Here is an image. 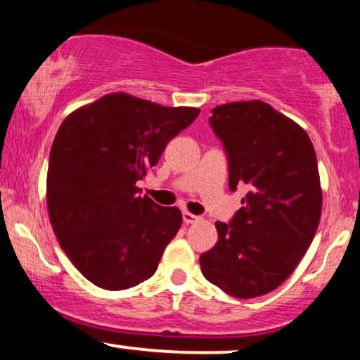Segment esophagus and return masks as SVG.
I'll return each instance as SVG.
<instances>
[{
	"mask_svg": "<svg viewBox=\"0 0 360 360\" xmlns=\"http://www.w3.org/2000/svg\"><path fill=\"white\" fill-rule=\"evenodd\" d=\"M198 220H200V217H198V214L183 212V221L186 223V225H189V223H196Z\"/></svg>",
	"mask_w": 360,
	"mask_h": 360,
	"instance_id": "esophagus-1",
	"label": "esophagus"
}]
</instances>
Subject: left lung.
Here are the masks:
<instances>
[{"instance_id": "left-lung-1", "label": "left lung", "mask_w": 360, "mask_h": 360, "mask_svg": "<svg viewBox=\"0 0 360 360\" xmlns=\"http://www.w3.org/2000/svg\"><path fill=\"white\" fill-rule=\"evenodd\" d=\"M210 127L229 160L230 191L245 186L247 194L232 220L217 221L201 271L235 298L267 295L291 276L320 223L315 148L303 128L257 100L217 106Z\"/></svg>"}]
</instances>
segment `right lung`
<instances>
[{
    "label": "right lung",
    "instance_id": "right-lung-1",
    "mask_svg": "<svg viewBox=\"0 0 360 360\" xmlns=\"http://www.w3.org/2000/svg\"><path fill=\"white\" fill-rule=\"evenodd\" d=\"M198 115L117 93L62 122L49 157V217L68 257L98 288L120 291L154 276L183 217L140 196L137 181Z\"/></svg>",
    "mask_w": 360,
    "mask_h": 360
}]
</instances>
